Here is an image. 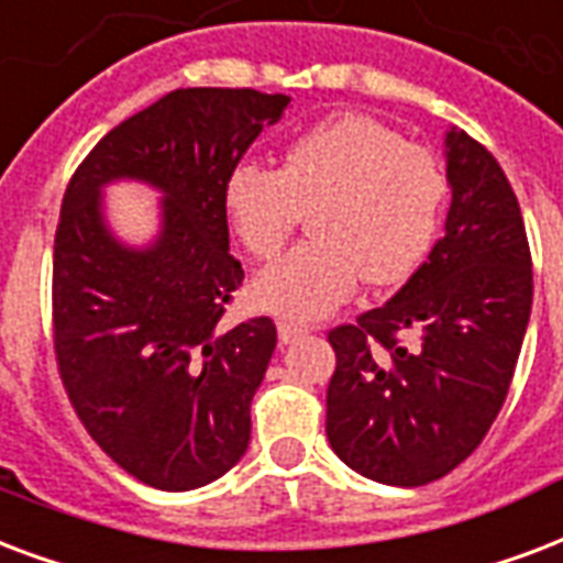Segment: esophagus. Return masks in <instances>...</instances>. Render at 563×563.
<instances>
[{"label": "esophagus", "instance_id": "obj_1", "mask_svg": "<svg viewBox=\"0 0 563 563\" xmlns=\"http://www.w3.org/2000/svg\"><path fill=\"white\" fill-rule=\"evenodd\" d=\"M310 330L303 328V324H298V321H277V336H280L283 345H289V342H295V339L307 336Z\"/></svg>", "mask_w": 563, "mask_h": 563}]
</instances>
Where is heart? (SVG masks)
Returning <instances> with one entry per match:
<instances>
[{
	"mask_svg": "<svg viewBox=\"0 0 563 563\" xmlns=\"http://www.w3.org/2000/svg\"><path fill=\"white\" fill-rule=\"evenodd\" d=\"M445 203V177L424 147L366 114L321 120L283 150L280 170L242 162L224 183V212L256 260L289 242L312 209V242L268 265L253 298L289 319H319L372 286L407 280L431 253Z\"/></svg>",
	"mask_w": 563,
	"mask_h": 563,
	"instance_id": "1",
	"label": "heart"
}]
</instances>
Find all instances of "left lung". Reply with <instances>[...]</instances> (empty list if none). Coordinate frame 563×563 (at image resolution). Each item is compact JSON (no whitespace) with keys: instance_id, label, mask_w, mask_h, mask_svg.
I'll return each mask as SVG.
<instances>
[{"instance_id":"8db88e82","label":"left lung","mask_w":563,"mask_h":563,"mask_svg":"<svg viewBox=\"0 0 563 563\" xmlns=\"http://www.w3.org/2000/svg\"><path fill=\"white\" fill-rule=\"evenodd\" d=\"M452 206L428 263L384 307L328 333V440L372 482L422 487L470 457L508 396L531 316L520 203L487 147L445 132ZM413 332L416 343L400 339Z\"/></svg>"}]
</instances>
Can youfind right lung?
Listing matches in <instances>:
<instances>
[{
	"label": "right lung",
	"instance_id": "right-lung-1",
	"mask_svg": "<svg viewBox=\"0 0 563 563\" xmlns=\"http://www.w3.org/2000/svg\"><path fill=\"white\" fill-rule=\"evenodd\" d=\"M286 93L177 88L114 126L64 191L53 253V336L64 389L111 461L158 490H195L242 461L251 401L277 345L268 316L224 328L242 286L224 183ZM163 191L147 249L110 233L101 188Z\"/></svg>",
	"mask_w": 563,
	"mask_h": 563
}]
</instances>
